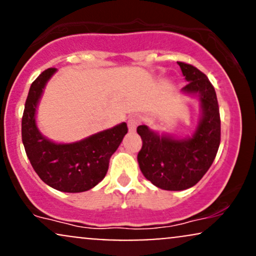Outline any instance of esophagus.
<instances>
[{"label":"esophagus","mask_w":256,"mask_h":256,"mask_svg":"<svg viewBox=\"0 0 256 256\" xmlns=\"http://www.w3.org/2000/svg\"><path fill=\"white\" fill-rule=\"evenodd\" d=\"M140 124V116H132L128 118V131L130 132H134L136 131L137 126Z\"/></svg>","instance_id":"obj_1"}]
</instances>
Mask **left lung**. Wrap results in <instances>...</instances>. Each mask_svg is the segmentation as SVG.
<instances>
[{
    "mask_svg": "<svg viewBox=\"0 0 256 256\" xmlns=\"http://www.w3.org/2000/svg\"><path fill=\"white\" fill-rule=\"evenodd\" d=\"M188 84L182 94L200 102V118L192 136L174 137L140 125L143 140L137 155L143 176L162 190L180 192L198 184L212 166L220 144V116L213 85L200 70L178 62Z\"/></svg>",
    "mask_w": 256,
    "mask_h": 256,
    "instance_id": "left-lung-1",
    "label": "left lung"
}]
</instances>
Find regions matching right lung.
<instances>
[{"label": "right lung", "mask_w": 256, "mask_h": 256, "mask_svg": "<svg viewBox=\"0 0 256 256\" xmlns=\"http://www.w3.org/2000/svg\"><path fill=\"white\" fill-rule=\"evenodd\" d=\"M56 68H48L31 84L22 120L26 155L40 178L64 192H83L96 186L107 174L110 158L128 134L126 122L72 143H58L40 134L37 106L44 88Z\"/></svg>", "instance_id": "right-lung-1"}]
</instances>
